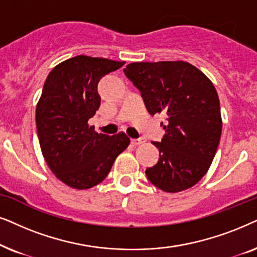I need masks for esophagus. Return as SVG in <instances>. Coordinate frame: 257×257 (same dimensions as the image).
Listing matches in <instances>:
<instances>
[{
	"mask_svg": "<svg viewBox=\"0 0 257 257\" xmlns=\"http://www.w3.org/2000/svg\"><path fill=\"white\" fill-rule=\"evenodd\" d=\"M146 141L143 139H135V140H132V143L134 146H140V145H142V143H145Z\"/></svg>",
	"mask_w": 257,
	"mask_h": 257,
	"instance_id": "1",
	"label": "esophagus"
}]
</instances>
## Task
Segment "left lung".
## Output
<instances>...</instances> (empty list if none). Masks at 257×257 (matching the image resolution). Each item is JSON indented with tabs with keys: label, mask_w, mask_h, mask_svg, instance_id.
I'll return each instance as SVG.
<instances>
[{
	"label": "left lung",
	"mask_w": 257,
	"mask_h": 257,
	"mask_svg": "<svg viewBox=\"0 0 257 257\" xmlns=\"http://www.w3.org/2000/svg\"><path fill=\"white\" fill-rule=\"evenodd\" d=\"M125 76L141 91L150 115H167L162 142H152L160 159L147 168L154 186L166 193L189 189L206 175L222 133L220 100L213 82L184 61L134 62Z\"/></svg>",
	"instance_id": "1"
}]
</instances>
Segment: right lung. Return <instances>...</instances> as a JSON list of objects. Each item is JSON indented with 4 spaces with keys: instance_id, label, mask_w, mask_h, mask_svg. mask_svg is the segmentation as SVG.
Here are the masks:
<instances>
[{
    "instance_id": "add662e5",
    "label": "right lung",
    "mask_w": 257,
    "mask_h": 257,
    "mask_svg": "<svg viewBox=\"0 0 257 257\" xmlns=\"http://www.w3.org/2000/svg\"><path fill=\"white\" fill-rule=\"evenodd\" d=\"M124 62L85 55L53 68L36 105V128L46 162L61 182L84 190L101 183L131 139L108 136L88 123L100 107L97 83Z\"/></svg>"
}]
</instances>
